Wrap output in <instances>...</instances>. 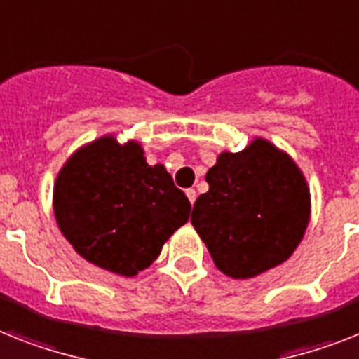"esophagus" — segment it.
Segmentation results:
<instances>
[{
	"mask_svg": "<svg viewBox=\"0 0 359 359\" xmlns=\"http://www.w3.org/2000/svg\"><path fill=\"white\" fill-rule=\"evenodd\" d=\"M185 194H187V198H189V201H191V203H194V201H196V191H194V189H187Z\"/></svg>",
	"mask_w": 359,
	"mask_h": 359,
	"instance_id": "34e87169",
	"label": "esophagus"
}]
</instances>
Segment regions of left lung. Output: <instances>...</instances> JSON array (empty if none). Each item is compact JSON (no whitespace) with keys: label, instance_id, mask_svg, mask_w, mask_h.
<instances>
[{"label":"left lung","instance_id":"1","mask_svg":"<svg viewBox=\"0 0 359 359\" xmlns=\"http://www.w3.org/2000/svg\"><path fill=\"white\" fill-rule=\"evenodd\" d=\"M205 182L191 222L220 271L250 279L293 253L308 226L310 192L286 154L255 139L242 152L220 154Z\"/></svg>","mask_w":359,"mask_h":359}]
</instances>
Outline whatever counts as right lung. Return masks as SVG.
I'll list each match as a JSON object with an SVG mask.
<instances>
[{
    "instance_id": "right-lung-1",
    "label": "right lung",
    "mask_w": 359,
    "mask_h": 359,
    "mask_svg": "<svg viewBox=\"0 0 359 359\" xmlns=\"http://www.w3.org/2000/svg\"><path fill=\"white\" fill-rule=\"evenodd\" d=\"M55 216L69 244L91 264L133 277L189 220L191 201L163 165L150 167L137 143L100 137L64 165Z\"/></svg>"
}]
</instances>
